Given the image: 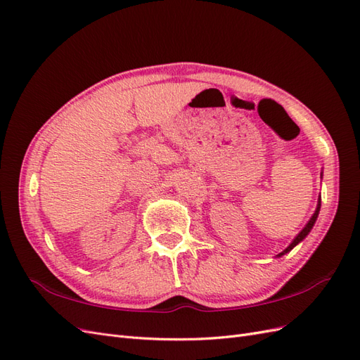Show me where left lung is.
<instances>
[{"label": "left lung", "instance_id": "8db88e82", "mask_svg": "<svg viewBox=\"0 0 360 360\" xmlns=\"http://www.w3.org/2000/svg\"><path fill=\"white\" fill-rule=\"evenodd\" d=\"M320 207H321V198H319V204H317V209H315V212H314V214H312V217H311V219H309V222L307 224V225H304V228H303V230L297 234V237L296 238H294V240L291 242V245L285 249V250H282V252L278 255V257H282V255H284V254H287V252H290V250L294 248V246H296L297 243H300L302 240H303V238L304 237H307L308 234H309V231L312 230V226H314V224H315V221H317V217H319V213H320Z\"/></svg>", "mask_w": 360, "mask_h": 360}]
</instances>
